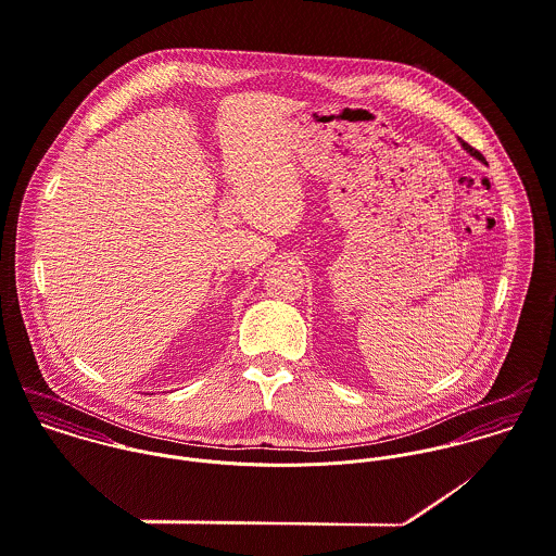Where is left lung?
<instances>
[{
	"mask_svg": "<svg viewBox=\"0 0 556 556\" xmlns=\"http://www.w3.org/2000/svg\"><path fill=\"white\" fill-rule=\"evenodd\" d=\"M463 147H465V149H467V151H469V153H471V155H476V157H480V160H482V155H480V151H476V149H473V147H471V144H467V142H463Z\"/></svg>",
	"mask_w": 556,
	"mask_h": 556,
	"instance_id": "obj_1",
	"label": "left lung"
}]
</instances>
